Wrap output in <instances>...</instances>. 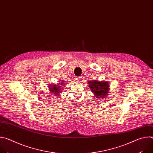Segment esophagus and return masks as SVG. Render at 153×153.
Here are the masks:
<instances>
[{"label":"esophagus","instance_id":"obj_1","mask_svg":"<svg viewBox=\"0 0 153 153\" xmlns=\"http://www.w3.org/2000/svg\"><path fill=\"white\" fill-rule=\"evenodd\" d=\"M82 77L81 76L77 77L76 78V80H77V81H79V82H81V81H82Z\"/></svg>","mask_w":153,"mask_h":153}]
</instances>
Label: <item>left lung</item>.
Listing matches in <instances>:
<instances>
[{"label": "left lung", "instance_id": "left-lung-1", "mask_svg": "<svg viewBox=\"0 0 153 153\" xmlns=\"http://www.w3.org/2000/svg\"><path fill=\"white\" fill-rule=\"evenodd\" d=\"M91 92L96 98L102 99L106 98L110 91V84L106 81L93 80L88 82Z\"/></svg>", "mask_w": 153, "mask_h": 153}]
</instances>
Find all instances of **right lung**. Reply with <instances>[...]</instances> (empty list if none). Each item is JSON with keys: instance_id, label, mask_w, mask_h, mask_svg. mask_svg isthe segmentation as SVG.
<instances>
[{"instance_id": "obj_1", "label": "right lung", "mask_w": 153, "mask_h": 153, "mask_svg": "<svg viewBox=\"0 0 153 153\" xmlns=\"http://www.w3.org/2000/svg\"><path fill=\"white\" fill-rule=\"evenodd\" d=\"M65 82L64 81L60 82L58 83L57 85L56 84H50L48 86V89L51 93H53L54 96H56L57 97H59L60 95V93H62L63 89L64 88V86L67 83H65Z\"/></svg>"}]
</instances>
